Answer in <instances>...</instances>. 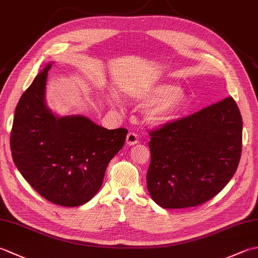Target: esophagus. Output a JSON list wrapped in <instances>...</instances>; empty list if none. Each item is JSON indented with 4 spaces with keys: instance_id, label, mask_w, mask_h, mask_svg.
<instances>
[{
    "instance_id": "34e87169",
    "label": "esophagus",
    "mask_w": 258,
    "mask_h": 258,
    "mask_svg": "<svg viewBox=\"0 0 258 258\" xmlns=\"http://www.w3.org/2000/svg\"><path fill=\"white\" fill-rule=\"evenodd\" d=\"M138 142H139V136L135 132H130L127 136H126V143H127V145L130 146L138 144Z\"/></svg>"
}]
</instances>
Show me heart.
Instances as JSON below:
<instances>
[{"label":"heart","instance_id":"heart-1","mask_svg":"<svg viewBox=\"0 0 258 258\" xmlns=\"http://www.w3.org/2000/svg\"><path fill=\"white\" fill-rule=\"evenodd\" d=\"M135 100L146 101L154 98L146 115L153 123H161L174 116L186 102V94L183 89L171 84H160L146 90H134L130 93Z\"/></svg>","mask_w":258,"mask_h":258}]
</instances>
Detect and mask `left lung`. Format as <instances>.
Here are the masks:
<instances>
[{
	"label": "left lung",
	"instance_id": "left-lung-1",
	"mask_svg": "<svg viewBox=\"0 0 258 258\" xmlns=\"http://www.w3.org/2000/svg\"><path fill=\"white\" fill-rule=\"evenodd\" d=\"M243 120L232 96L150 131L147 189L163 208L195 207L225 187L242 154Z\"/></svg>",
	"mask_w": 258,
	"mask_h": 258
}]
</instances>
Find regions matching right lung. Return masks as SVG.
<instances>
[{
  "label": "right lung",
  "instance_id": "add662e5",
  "mask_svg": "<svg viewBox=\"0 0 258 258\" xmlns=\"http://www.w3.org/2000/svg\"><path fill=\"white\" fill-rule=\"evenodd\" d=\"M51 68L47 64L21 96L10 146L15 166L38 194L56 205L75 207L101 188L127 130L104 128L81 115H54L44 102Z\"/></svg>",
  "mask_w": 258,
  "mask_h": 258
}]
</instances>
